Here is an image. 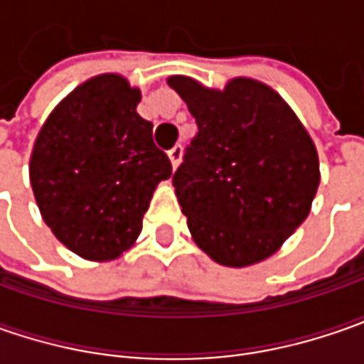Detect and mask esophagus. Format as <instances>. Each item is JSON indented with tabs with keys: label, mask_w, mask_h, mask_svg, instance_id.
Returning a JSON list of instances; mask_svg holds the SVG:
<instances>
[{
	"label": "esophagus",
	"mask_w": 364,
	"mask_h": 364,
	"mask_svg": "<svg viewBox=\"0 0 364 364\" xmlns=\"http://www.w3.org/2000/svg\"><path fill=\"white\" fill-rule=\"evenodd\" d=\"M168 158H170V161H172V166H178L180 164V160H182V146H174L170 151H168Z\"/></svg>",
	"instance_id": "1"
}]
</instances>
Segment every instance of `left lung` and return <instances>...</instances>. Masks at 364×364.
<instances>
[{"instance_id":"1","label":"left lung","mask_w":364,"mask_h":364,"mask_svg":"<svg viewBox=\"0 0 364 364\" xmlns=\"http://www.w3.org/2000/svg\"><path fill=\"white\" fill-rule=\"evenodd\" d=\"M198 132L172 176L196 245L231 267L263 261L310 213L318 154L286 101L251 78L225 91L172 77Z\"/></svg>"}]
</instances>
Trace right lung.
Listing matches in <instances>:
<instances>
[{
    "label": "right lung",
    "mask_w": 364,
    "mask_h": 364,
    "mask_svg": "<svg viewBox=\"0 0 364 364\" xmlns=\"http://www.w3.org/2000/svg\"><path fill=\"white\" fill-rule=\"evenodd\" d=\"M141 95L119 75H101L52 111L30 160L36 203L52 232L85 259L129 249L158 182L172 176L154 144Z\"/></svg>",
    "instance_id": "add662e5"
}]
</instances>
